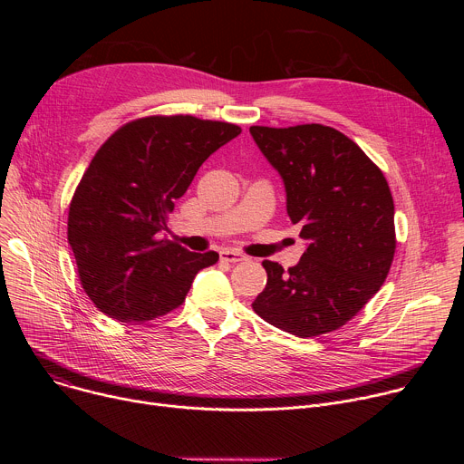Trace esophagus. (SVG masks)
I'll return each mask as SVG.
<instances>
[{"label": "esophagus", "mask_w": 464, "mask_h": 464, "mask_svg": "<svg viewBox=\"0 0 464 464\" xmlns=\"http://www.w3.org/2000/svg\"><path fill=\"white\" fill-rule=\"evenodd\" d=\"M220 258L226 260V262H240L244 260L246 256L242 253H237V251H231V249H222L220 251Z\"/></svg>", "instance_id": "esophagus-1"}]
</instances>
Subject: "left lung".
Returning <instances> with one entry per match:
<instances>
[{
  "mask_svg": "<svg viewBox=\"0 0 464 464\" xmlns=\"http://www.w3.org/2000/svg\"><path fill=\"white\" fill-rule=\"evenodd\" d=\"M249 134L279 172L286 213L306 240L288 272L262 260L268 281L251 306L297 338L333 333L389 274L396 246L389 185L363 150L330 126H251Z\"/></svg>",
  "mask_w": 464,
  "mask_h": 464,
  "instance_id": "left-lung-1",
  "label": "left lung"
}]
</instances>
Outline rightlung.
<instances>
[{
    "label": "right lung",
    "mask_w": 464,
    "mask_h": 464,
    "mask_svg": "<svg viewBox=\"0 0 464 464\" xmlns=\"http://www.w3.org/2000/svg\"><path fill=\"white\" fill-rule=\"evenodd\" d=\"M240 134L192 115L145 117L99 149L70 206L68 242L81 283L106 315L143 323L178 308L217 251L192 253L160 235L198 169Z\"/></svg>",
    "instance_id": "1"
}]
</instances>
